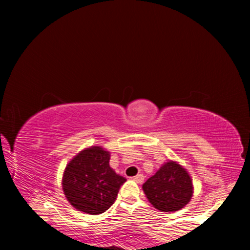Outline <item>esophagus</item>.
<instances>
[{"instance_id": "esophagus-1", "label": "esophagus", "mask_w": 250, "mask_h": 250, "mask_svg": "<svg viewBox=\"0 0 250 250\" xmlns=\"http://www.w3.org/2000/svg\"><path fill=\"white\" fill-rule=\"evenodd\" d=\"M132 179H133V181L137 182V183L141 184V183H143V181H145V175H143V174H138L137 176L132 177Z\"/></svg>"}]
</instances>
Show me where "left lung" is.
Here are the masks:
<instances>
[{
	"mask_svg": "<svg viewBox=\"0 0 250 250\" xmlns=\"http://www.w3.org/2000/svg\"><path fill=\"white\" fill-rule=\"evenodd\" d=\"M143 192L160 211H176L193 196V182L188 172L175 161H167L142 185Z\"/></svg>",
	"mask_w": 250,
	"mask_h": 250,
	"instance_id": "obj_1",
	"label": "left lung"
}]
</instances>
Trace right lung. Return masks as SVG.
Listing matches in <instances>:
<instances>
[{
  "instance_id": "1",
  "label": "right lung",
  "mask_w": 250,
  "mask_h": 250,
  "mask_svg": "<svg viewBox=\"0 0 250 250\" xmlns=\"http://www.w3.org/2000/svg\"><path fill=\"white\" fill-rule=\"evenodd\" d=\"M110 152L99 146L87 147L70 160L62 175V191L76 209L98 215L115 203L126 181L109 166Z\"/></svg>"
}]
</instances>
